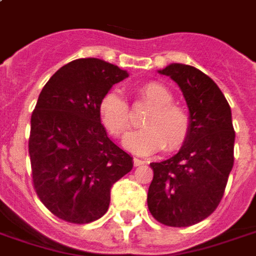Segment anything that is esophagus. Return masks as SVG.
I'll return each instance as SVG.
<instances>
[{"instance_id": "1", "label": "esophagus", "mask_w": 256, "mask_h": 256, "mask_svg": "<svg viewBox=\"0 0 256 256\" xmlns=\"http://www.w3.org/2000/svg\"><path fill=\"white\" fill-rule=\"evenodd\" d=\"M133 164H134V167L142 166V164H145V160H141V159H137V158H134Z\"/></svg>"}]
</instances>
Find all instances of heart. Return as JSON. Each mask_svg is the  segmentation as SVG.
Returning a JSON list of instances; mask_svg holds the SVG:
<instances>
[{
  "mask_svg": "<svg viewBox=\"0 0 256 256\" xmlns=\"http://www.w3.org/2000/svg\"><path fill=\"white\" fill-rule=\"evenodd\" d=\"M141 101L150 106L137 132L123 141L128 150L138 155H150L163 148L164 152L180 150L190 132L188 111L174 102V94L160 82H145L137 89ZM98 116L108 133L122 137L132 126V114L128 101L118 92H106L98 101Z\"/></svg>",
  "mask_w": 256,
  "mask_h": 256,
  "instance_id": "1",
  "label": "heart"
}]
</instances>
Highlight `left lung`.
Here are the masks:
<instances>
[{"label":"left lung","instance_id":"left-lung-1","mask_svg":"<svg viewBox=\"0 0 256 256\" xmlns=\"http://www.w3.org/2000/svg\"><path fill=\"white\" fill-rule=\"evenodd\" d=\"M177 82L186 100L190 132L177 155L150 163L148 208L158 222L185 228L218 207L234 162L230 106L212 79L198 68L172 64L160 70Z\"/></svg>","mask_w":256,"mask_h":256}]
</instances>
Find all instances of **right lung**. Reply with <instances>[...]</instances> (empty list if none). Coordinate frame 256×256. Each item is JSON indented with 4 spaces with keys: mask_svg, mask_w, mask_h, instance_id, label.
Instances as JSON below:
<instances>
[{
    "mask_svg": "<svg viewBox=\"0 0 256 256\" xmlns=\"http://www.w3.org/2000/svg\"><path fill=\"white\" fill-rule=\"evenodd\" d=\"M128 74L98 58L66 64L44 86L31 115L32 185L53 215L89 224L106 214L111 188L133 168L132 156L108 138L98 101Z\"/></svg>",
    "mask_w": 256,
    "mask_h": 256,
    "instance_id": "add662e5",
    "label": "right lung"
}]
</instances>
